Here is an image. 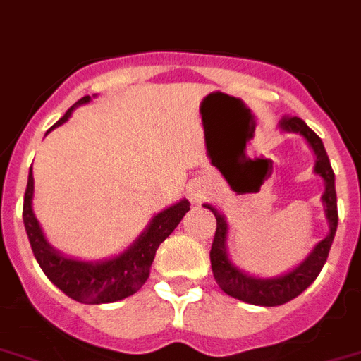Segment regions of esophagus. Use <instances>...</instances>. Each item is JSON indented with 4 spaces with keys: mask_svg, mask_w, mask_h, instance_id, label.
Segmentation results:
<instances>
[{
    "mask_svg": "<svg viewBox=\"0 0 361 361\" xmlns=\"http://www.w3.org/2000/svg\"><path fill=\"white\" fill-rule=\"evenodd\" d=\"M188 193H190V199H192L193 202H199L202 197H204V193H207V186H204L201 180H195L193 184H190Z\"/></svg>",
    "mask_w": 361,
    "mask_h": 361,
    "instance_id": "obj_1",
    "label": "esophagus"
}]
</instances>
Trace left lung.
Returning <instances> with one entry per match:
<instances>
[{
	"label": "left lung",
	"mask_w": 361,
	"mask_h": 361,
	"mask_svg": "<svg viewBox=\"0 0 361 361\" xmlns=\"http://www.w3.org/2000/svg\"><path fill=\"white\" fill-rule=\"evenodd\" d=\"M279 129L282 133H295L300 134L306 140V144L315 154V175H319L324 183V193L321 201H323L324 217L329 221V234L312 249L305 260L300 262L299 266L284 273L281 276H271V279H262L255 276L234 266L228 258L227 252V236H228V223L217 208L212 204H204L208 210H212L216 216L217 227L216 236H214L212 249H210V262H212V273L216 279L217 286L231 297L249 305L256 306H281L286 305L288 300L295 299L297 295L308 288L312 282L317 279V275L323 269L324 262L329 258L330 247L336 236V228H338V199H336V184H334V171L330 166L329 154L324 151V145L321 138L314 130L310 129L305 121L293 116V118H282L279 123Z\"/></svg>",
	"instance_id": "left-lung-1"
}]
</instances>
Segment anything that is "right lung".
<instances>
[{"label": "right lung", "instance_id": "right-lung-1", "mask_svg": "<svg viewBox=\"0 0 361 361\" xmlns=\"http://www.w3.org/2000/svg\"><path fill=\"white\" fill-rule=\"evenodd\" d=\"M90 99V95H85L82 99L77 101L47 133H51L59 125L66 123L73 109L86 105ZM32 193H35V178H32V169H29L25 197H23V225L32 255L47 279L62 293H66L70 299L82 305H106L136 293L149 279V271L159 245L177 228L180 219L190 210L188 199H180L171 207L164 208L162 212L154 214L144 232L123 252L105 260L86 262L64 256L46 240L40 223L32 212Z\"/></svg>", "mask_w": 361, "mask_h": 361}]
</instances>
